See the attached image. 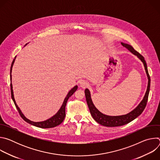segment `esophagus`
Listing matches in <instances>:
<instances>
[{"instance_id": "esophagus-1", "label": "esophagus", "mask_w": 160, "mask_h": 160, "mask_svg": "<svg viewBox=\"0 0 160 160\" xmlns=\"http://www.w3.org/2000/svg\"><path fill=\"white\" fill-rule=\"evenodd\" d=\"M79 84H80V86L82 87V88H85L87 87L88 85V83L87 82V81L85 80H80L79 82Z\"/></svg>"}]
</instances>
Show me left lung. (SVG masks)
I'll list each match as a JSON object with an SVG mask.
<instances>
[{"mask_svg":"<svg viewBox=\"0 0 160 160\" xmlns=\"http://www.w3.org/2000/svg\"><path fill=\"white\" fill-rule=\"evenodd\" d=\"M123 47L126 48L127 49H128L132 54L138 56L139 59L141 60V61L143 62L145 70L148 76V88L146 92L145 96L142 99V101L140 102V104L137 106L133 111L130 112L129 113L127 114V115H121V116H108L106 115L101 112L94 105L92 99H91L90 97V91L88 88H86L85 90V95L86 98V101L90 112L91 115L93 117V118L100 125L105 126V127H118V126H122L125 124H127L135 119L137 117H138L143 112L144 109H145L148 99V96L150 90V83H151V79L150 76L148 73V67L146 62V61L144 59V58L139 54L138 51H136L130 45H128L127 43H124L123 42L121 43Z\"/></svg>","mask_w":160,"mask_h":160,"instance_id":"1","label":"left lung"}]
</instances>
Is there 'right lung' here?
Returning a JSON list of instances; mask_svg holds the SVG:
<instances>
[{
	"label": "right lung",
	"instance_id": "obj_1",
	"mask_svg": "<svg viewBox=\"0 0 160 160\" xmlns=\"http://www.w3.org/2000/svg\"><path fill=\"white\" fill-rule=\"evenodd\" d=\"M27 45V44H26ZM15 59H16V57L15 58L13 59L12 62V64H11V71H10V79H11V81L12 80V75H11V72H12V67L13 66V64L14 62V61H15ZM11 98H12V99L16 106V108H17L19 115L21 116V117L23 119L25 122H27V123L32 125H34L35 127H39V128H52V127H55L59 125H60L64 120V117L66 116V112H65V108H66V103H67V101L68 100V99H69L70 97H71L73 94L74 92H75V91L77 90L78 88V86L76 85L73 88H72L70 92L68 93L66 97L65 98L64 101H63V103L61 107V108L59 109V110L58 111V112L55 115H54L52 117H51V118L45 120V121H43V122H32V121H30V120L27 119L25 116L22 113L21 111L20 110V109L19 108V107L18 106V105L16 104V101H15V99H14V94H13V90H12V83H11Z\"/></svg>",
	"mask_w": 160,
	"mask_h": 160
}]
</instances>
